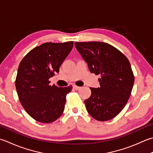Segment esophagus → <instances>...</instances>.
<instances>
[{
  "label": "esophagus",
  "mask_w": 153,
  "mask_h": 153,
  "mask_svg": "<svg viewBox=\"0 0 153 153\" xmlns=\"http://www.w3.org/2000/svg\"><path fill=\"white\" fill-rule=\"evenodd\" d=\"M74 88L75 89H76V90H78V89H80L82 88H81V87H79V86H77V85H74Z\"/></svg>",
  "instance_id": "34e87169"
}]
</instances>
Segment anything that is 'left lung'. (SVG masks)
<instances>
[{
	"label": "left lung",
	"instance_id": "1",
	"mask_svg": "<svg viewBox=\"0 0 153 153\" xmlns=\"http://www.w3.org/2000/svg\"><path fill=\"white\" fill-rule=\"evenodd\" d=\"M75 46L89 71L101 75L100 87L90 88L91 96L85 100L87 111L97 121L113 119L124 108L133 89L134 77L129 61L107 43L76 42Z\"/></svg>",
	"mask_w": 153,
	"mask_h": 153
}]
</instances>
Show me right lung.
I'll use <instances>...</instances> for the list:
<instances>
[{"label":"right lung","mask_w":153,"mask_h":153,"mask_svg":"<svg viewBox=\"0 0 153 153\" xmlns=\"http://www.w3.org/2000/svg\"><path fill=\"white\" fill-rule=\"evenodd\" d=\"M74 42H46L36 46L21 60L15 82L20 103L36 121L50 123L64 112L66 95L72 86L50 85L49 79L72 50Z\"/></svg>","instance_id":"add662e5"}]
</instances>
